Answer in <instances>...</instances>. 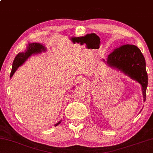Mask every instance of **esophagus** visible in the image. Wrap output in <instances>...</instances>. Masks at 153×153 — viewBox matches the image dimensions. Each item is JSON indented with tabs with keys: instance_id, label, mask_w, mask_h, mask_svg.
<instances>
[{
	"instance_id": "obj_1",
	"label": "esophagus",
	"mask_w": 153,
	"mask_h": 153,
	"mask_svg": "<svg viewBox=\"0 0 153 153\" xmlns=\"http://www.w3.org/2000/svg\"><path fill=\"white\" fill-rule=\"evenodd\" d=\"M85 82H86V80L84 79H80L79 80V83H80V84L84 85V84H85Z\"/></svg>"
}]
</instances>
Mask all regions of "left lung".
<instances>
[{
    "mask_svg": "<svg viewBox=\"0 0 153 153\" xmlns=\"http://www.w3.org/2000/svg\"><path fill=\"white\" fill-rule=\"evenodd\" d=\"M103 62L139 82L142 87L143 100L145 102L148 75L145 57L137 46L124 45L116 48L108 56L106 61L103 59Z\"/></svg>",
    "mask_w": 153,
    "mask_h": 153,
    "instance_id": "1",
    "label": "left lung"
}]
</instances>
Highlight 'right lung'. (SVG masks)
Masks as SVG:
<instances>
[{
	"instance_id": "right-lung-1",
	"label": "right lung",
	"mask_w": 153,
	"mask_h": 153,
	"mask_svg": "<svg viewBox=\"0 0 153 153\" xmlns=\"http://www.w3.org/2000/svg\"><path fill=\"white\" fill-rule=\"evenodd\" d=\"M47 51V48H46L44 45L41 43H37V42H29L27 46V48L24 52H21L19 53L14 58V60L13 63V67L12 71L10 73V78H12L13 74L15 73L16 71L18 69L19 67H21L22 65L25 63V62L27 60L29 57H30L33 54H40L42 53V52H46ZM62 119L60 120L59 123H56L54 126L59 125V124L61 123Z\"/></svg>"
}]
</instances>
